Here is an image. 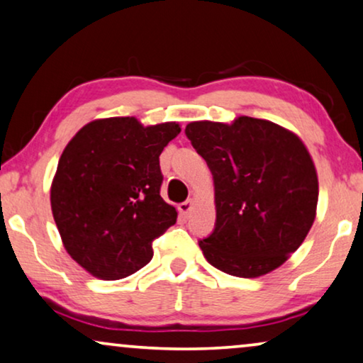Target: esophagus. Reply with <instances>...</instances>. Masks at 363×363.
Returning a JSON list of instances; mask_svg holds the SVG:
<instances>
[{
	"mask_svg": "<svg viewBox=\"0 0 363 363\" xmlns=\"http://www.w3.org/2000/svg\"><path fill=\"white\" fill-rule=\"evenodd\" d=\"M177 209H179V212H181V214L184 216V217H189L191 211H192V199H187L186 202H181Z\"/></svg>",
	"mask_w": 363,
	"mask_h": 363,
	"instance_id": "1",
	"label": "esophagus"
}]
</instances>
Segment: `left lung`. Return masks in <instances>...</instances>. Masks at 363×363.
I'll use <instances>...</instances> for the list:
<instances>
[{
  "label": "left lung",
  "instance_id": "8db88e82",
  "mask_svg": "<svg viewBox=\"0 0 363 363\" xmlns=\"http://www.w3.org/2000/svg\"><path fill=\"white\" fill-rule=\"evenodd\" d=\"M214 177L216 225L199 240L207 262L235 277H259L296 252L315 219L318 181L296 134L265 119L186 125Z\"/></svg>",
  "mask_w": 363,
  "mask_h": 363
}]
</instances>
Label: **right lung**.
I'll return each instance as SVG.
<instances>
[{
	"mask_svg": "<svg viewBox=\"0 0 363 363\" xmlns=\"http://www.w3.org/2000/svg\"><path fill=\"white\" fill-rule=\"evenodd\" d=\"M181 128L134 118L86 124L57 162L51 209L67 254L94 277L118 280L152 259V242L176 224L161 197L159 156Z\"/></svg>",
	"mask_w": 363,
	"mask_h": 363,
	"instance_id": "obj_1",
	"label": "right lung"
}]
</instances>
